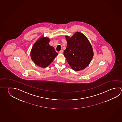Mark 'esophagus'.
Here are the masks:
<instances>
[{"mask_svg":"<svg viewBox=\"0 0 122 122\" xmlns=\"http://www.w3.org/2000/svg\"><path fill=\"white\" fill-rule=\"evenodd\" d=\"M63 50H61L59 52V54H62L63 53Z\"/></svg>","mask_w":122,"mask_h":122,"instance_id":"1","label":"esophagus"}]
</instances>
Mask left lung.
I'll return each mask as SVG.
<instances>
[{"label":"left lung","mask_w":122,"mask_h":122,"mask_svg":"<svg viewBox=\"0 0 122 122\" xmlns=\"http://www.w3.org/2000/svg\"><path fill=\"white\" fill-rule=\"evenodd\" d=\"M67 45L64 56L72 69L82 70L90 64L93 56L92 45L81 32H76L70 38L66 36Z\"/></svg>","instance_id":"1"}]
</instances>
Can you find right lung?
<instances>
[{
    "label": "right lung",
    "mask_w": 122,
    "mask_h": 122,
    "mask_svg": "<svg viewBox=\"0 0 122 122\" xmlns=\"http://www.w3.org/2000/svg\"><path fill=\"white\" fill-rule=\"evenodd\" d=\"M49 38L41 37L33 45L30 53L35 63L44 68L48 66L58 54L54 47L49 45Z\"/></svg>",
    "instance_id": "add662e5"
}]
</instances>
